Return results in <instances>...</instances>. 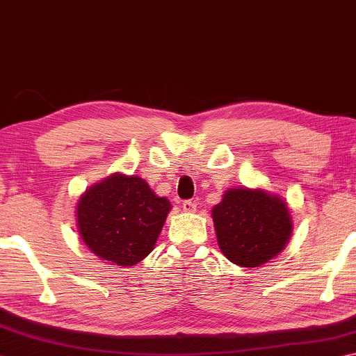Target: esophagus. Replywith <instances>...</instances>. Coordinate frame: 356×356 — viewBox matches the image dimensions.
<instances>
[{"mask_svg":"<svg viewBox=\"0 0 356 356\" xmlns=\"http://www.w3.org/2000/svg\"><path fill=\"white\" fill-rule=\"evenodd\" d=\"M183 211L184 213H195V209H197V204L192 202V200H186V202H183Z\"/></svg>","mask_w":356,"mask_h":356,"instance_id":"34e87169","label":"esophagus"}]
</instances>
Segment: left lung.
<instances>
[{
  "mask_svg": "<svg viewBox=\"0 0 356 356\" xmlns=\"http://www.w3.org/2000/svg\"><path fill=\"white\" fill-rule=\"evenodd\" d=\"M222 253L241 267H259L275 258L292 233L289 208L263 189H228L213 208Z\"/></svg>",
  "mask_w": 356,
  "mask_h": 356,
  "instance_id": "8db88e82",
  "label": "left lung"
}]
</instances>
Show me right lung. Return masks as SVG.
Returning a JSON list of instances; mask_svg holds the SVG:
<instances>
[{
	"mask_svg": "<svg viewBox=\"0 0 356 356\" xmlns=\"http://www.w3.org/2000/svg\"><path fill=\"white\" fill-rule=\"evenodd\" d=\"M172 204L145 179L114 173L87 189L76 204L81 239L102 261L134 266L152 253Z\"/></svg>",
	"mask_w": 356,
	"mask_h": 356,
	"instance_id": "add662e5",
	"label": "right lung"
}]
</instances>
